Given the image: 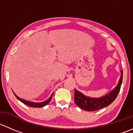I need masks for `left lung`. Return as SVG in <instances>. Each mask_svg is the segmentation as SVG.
Instances as JSON below:
<instances>
[{
  "mask_svg": "<svg viewBox=\"0 0 133 133\" xmlns=\"http://www.w3.org/2000/svg\"><path fill=\"white\" fill-rule=\"evenodd\" d=\"M123 79V71H121V77L116 87L110 93L100 98H93L83 95L81 92L75 89L74 100L76 105L87 111H95L109 106L114 101L120 90Z\"/></svg>",
  "mask_w": 133,
  "mask_h": 133,
  "instance_id": "obj_1",
  "label": "left lung"
}]
</instances>
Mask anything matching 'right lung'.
Returning a JSON list of instances; mask_svg holds the SVG:
<instances>
[{"mask_svg": "<svg viewBox=\"0 0 133 133\" xmlns=\"http://www.w3.org/2000/svg\"><path fill=\"white\" fill-rule=\"evenodd\" d=\"M14 95H15V96L17 97V99H19V101H21L22 103H23L25 104V105H28V106H29V107H38V108H40V107H44V106H45V105H47V104H48L51 101V99H52V95H53V94H52V95H51V97H50L47 100L43 101V102L34 103V102H31V101H26V100H24V99H21L20 97H19L17 96V95H15V93H14Z\"/></svg>", "mask_w": 133, "mask_h": 133, "instance_id": "add662e5", "label": "right lung"}]
</instances>
